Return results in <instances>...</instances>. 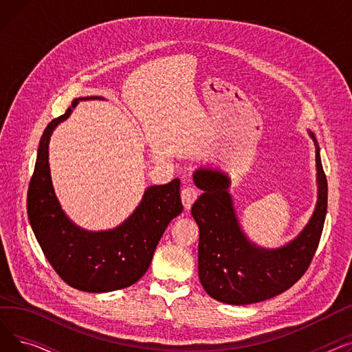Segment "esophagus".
Here are the masks:
<instances>
[{
	"mask_svg": "<svg viewBox=\"0 0 352 352\" xmlns=\"http://www.w3.org/2000/svg\"><path fill=\"white\" fill-rule=\"evenodd\" d=\"M198 195H199L198 190L191 187V186L186 187L181 191V199H182V204H184V207H186V210L191 208V206L194 204L195 199L198 198Z\"/></svg>",
	"mask_w": 352,
	"mask_h": 352,
	"instance_id": "obj_1",
	"label": "esophagus"
}]
</instances>
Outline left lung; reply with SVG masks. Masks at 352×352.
Listing matches in <instances>:
<instances>
[{
	"instance_id": "left-lung-1",
	"label": "left lung",
	"mask_w": 352,
	"mask_h": 352,
	"mask_svg": "<svg viewBox=\"0 0 352 352\" xmlns=\"http://www.w3.org/2000/svg\"><path fill=\"white\" fill-rule=\"evenodd\" d=\"M316 144L318 199L308 224L284 247L267 250L255 245L239 227L230 178L215 168H198L195 186L202 190L191 214L199 228L198 275L210 297L245 305L275 297L297 283L308 270L320 244L327 215L328 186Z\"/></svg>"
}]
</instances>
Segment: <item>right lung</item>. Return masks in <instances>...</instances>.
<instances>
[{
    "instance_id": "add662e5",
    "label": "right lung",
    "mask_w": 352,
    "mask_h": 352,
    "mask_svg": "<svg viewBox=\"0 0 352 352\" xmlns=\"http://www.w3.org/2000/svg\"><path fill=\"white\" fill-rule=\"evenodd\" d=\"M82 100L104 98H76L64 116L47 125L30 181L27 212L36 241L61 280L85 292H109L135 284L146 272L165 228L182 212L181 182L175 178L146 188L135 211L117 228L97 232L74 224L54 192L48 144L55 126Z\"/></svg>"
}]
</instances>
